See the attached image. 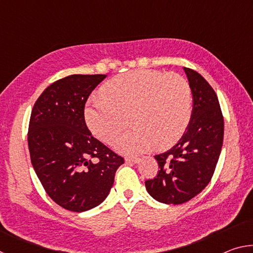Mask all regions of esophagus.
I'll return each instance as SVG.
<instances>
[{
    "instance_id": "1",
    "label": "esophagus",
    "mask_w": 253,
    "mask_h": 253,
    "mask_svg": "<svg viewBox=\"0 0 253 253\" xmlns=\"http://www.w3.org/2000/svg\"><path fill=\"white\" fill-rule=\"evenodd\" d=\"M125 162L126 163H131V164H135V163L139 162L138 157H125Z\"/></svg>"
}]
</instances>
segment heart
<instances>
[{
  "mask_svg": "<svg viewBox=\"0 0 253 253\" xmlns=\"http://www.w3.org/2000/svg\"><path fill=\"white\" fill-rule=\"evenodd\" d=\"M100 97H91L85 107V122L92 134L111 143L130 122L131 130L118 137V151L136 154L153 145L172 146L181 138L192 116V89L178 74L139 69L116 76L102 87Z\"/></svg>",
  "mask_w": 253,
  "mask_h": 253,
  "instance_id": "1",
  "label": "heart"
}]
</instances>
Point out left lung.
Here are the masks:
<instances>
[{"label":"left lung","instance_id":"1","mask_svg":"<svg viewBox=\"0 0 253 253\" xmlns=\"http://www.w3.org/2000/svg\"><path fill=\"white\" fill-rule=\"evenodd\" d=\"M184 70L193 95L190 124L177 144L155 155L160 170L145 181L148 193L165 204L185 203L207 187L223 144L224 121L215 91L199 72Z\"/></svg>","mask_w":253,"mask_h":253}]
</instances>
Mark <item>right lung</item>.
Segmentation results:
<instances>
[{
    "mask_svg": "<svg viewBox=\"0 0 253 253\" xmlns=\"http://www.w3.org/2000/svg\"><path fill=\"white\" fill-rule=\"evenodd\" d=\"M106 75H71L51 84L30 117L28 144L34 170L51 199L84 212L99 205L124 158L91 135L84 121L89 95Z\"/></svg>",
    "mask_w": 253,
    "mask_h": 253,
    "instance_id": "right-lung-1",
    "label": "right lung"
}]
</instances>
